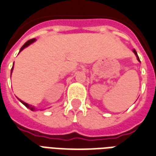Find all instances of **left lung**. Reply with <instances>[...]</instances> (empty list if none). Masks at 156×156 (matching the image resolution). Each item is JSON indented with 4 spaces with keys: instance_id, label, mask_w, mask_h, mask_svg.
Instances as JSON below:
<instances>
[{
    "instance_id": "obj_1",
    "label": "left lung",
    "mask_w": 156,
    "mask_h": 156,
    "mask_svg": "<svg viewBox=\"0 0 156 156\" xmlns=\"http://www.w3.org/2000/svg\"><path fill=\"white\" fill-rule=\"evenodd\" d=\"M133 52H134V53H135V55H136V56L137 59H138V60L140 61V58H139V57H138V55H137V53H136V50H135V49H134V50H133Z\"/></svg>"
}]
</instances>
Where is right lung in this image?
Returning a JSON list of instances; mask_svg holds the SVG:
<instances>
[{
	"mask_svg": "<svg viewBox=\"0 0 156 156\" xmlns=\"http://www.w3.org/2000/svg\"><path fill=\"white\" fill-rule=\"evenodd\" d=\"M34 39H31V40H28V41H27V42L26 43H25V44H24V45L22 46V47H21V49H20V52L21 51V50H23V49H25V47H27V46L28 45H30V44L31 43H33L34 41ZM12 69H13V67H12V69H11V72H12ZM21 101V102H22L23 104L25 105V107H28L29 109H30L31 111H34L35 110V108H34V107H32V106H31V105H29V104H27V103H25V102H24V101Z\"/></svg>",
	"mask_w": 156,
	"mask_h": 156,
	"instance_id": "right-lung-1",
	"label": "right lung"
}]
</instances>
